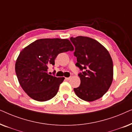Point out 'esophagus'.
<instances>
[{
  "instance_id": "obj_1",
  "label": "esophagus",
  "mask_w": 132,
  "mask_h": 132,
  "mask_svg": "<svg viewBox=\"0 0 132 132\" xmlns=\"http://www.w3.org/2000/svg\"><path fill=\"white\" fill-rule=\"evenodd\" d=\"M70 79H71V77H66L65 79L67 80H70Z\"/></svg>"
}]
</instances>
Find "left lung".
Masks as SVG:
<instances>
[{
  "label": "left lung",
  "mask_w": 132,
  "mask_h": 132,
  "mask_svg": "<svg viewBox=\"0 0 132 132\" xmlns=\"http://www.w3.org/2000/svg\"><path fill=\"white\" fill-rule=\"evenodd\" d=\"M75 46L74 56L81 71L79 87L76 94L86 102L100 98L108 91L113 80V62L107 49L94 39L79 36L71 37Z\"/></svg>",
  "instance_id": "8db88e82"
}]
</instances>
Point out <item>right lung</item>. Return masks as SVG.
<instances>
[{
    "mask_svg": "<svg viewBox=\"0 0 132 132\" xmlns=\"http://www.w3.org/2000/svg\"><path fill=\"white\" fill-rule=\"evenodd\" d=\"M74 50L67 39H37L21 50L15 62L18 80L25 93L34 100L45 102L56 95L64 77L48 73L58 54ZM55 71H53L55 73Z\"/></svg>",
    "mask_w": 132,
    "mask_h": 132,
    "instance_id": "1",
    "label": "right lung"
}]
</instances>
